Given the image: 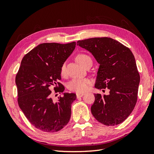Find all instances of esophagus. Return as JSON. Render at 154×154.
<instances>
[{
	"label": "esophagus",
	"mask_w": 154,
	"mask_h": 154,
	"mask_svg": "<svg viewBox=\"0 0 154 154\" xmlns=\"http://www.w3.org/2000/svg\"><path fill=\"white\" fill-rule=\"evenodd\" d=\"M85 94V93H77V98H79V97H82Z\"/></svg>",
	"instance_id": "obj_1"
}]
</instances>
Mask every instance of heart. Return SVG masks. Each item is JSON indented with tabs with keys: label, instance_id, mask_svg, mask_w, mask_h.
<instances>
[{
	"label": "heart",
	"instance_id": "1",
	"mask_svg": "<svg viewBox=\"0 0 154 154\" xmlns=\"http://www.w3.org/2000/svg\"><path fill=\"white\" fill-rule=\"evenodd\" d=\"M76 60L78 63L83 67L89 62L92 63V60H91L89 55L85 54H78L76 57ZM60 74L63 77L65 76V75H66V68H65V63L61 65L60 69ZM91 83V81L88 79H74L71 80L69 83L68 84L67 88L69 90L72 91V92L83 93L88 90Z\"/></svg>",
	"mask_w": 154,
	"mask_h": 154
}]
</instances>
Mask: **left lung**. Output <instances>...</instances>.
<instances>
[{
	"mask_svg": "<svg viewBox=\"0 0 154 154\" xmlns=\"http://www.w3.org/2000/svg\"><path fill=\"white\" fill-rule=\"evenodd\" d=\"M100 64L97 89H109L108 95L94 94L91 110L97 121L106 126L123 122L134 109L140 77L132 52L110 38H93L77 41Z\"/></svg>",
	"mask_w": 154,
	"mask_h": 154,
	"instance_id": "1",
	"label": "left lung"
}]
</instances>
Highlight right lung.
<instances>
[{"label":"right lung","instance_id":"right-lung-1","mask_svg":"<svg viewBox=\"0 0 154 154\" xmlns=\"http://www.w3.org/2000/svg\"><path fill=\"white\" fill-rule=\"evenodd\" d=\"M76 42L66 44L44 43L24 55L16 75L18 103L26 117L35 128L52 133L60 131L70 120L75 93H64L54 103L55 93H63L60 69L75 48Z\"/></svg>","mask_w":154,"mask_h":154}]
</instances>
